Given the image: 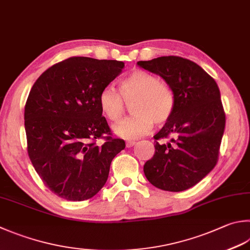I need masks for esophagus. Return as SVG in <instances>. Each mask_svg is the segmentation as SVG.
Listing matches in <instances>:
<instances>
[{
  "label": "esophagus",
  "instance_id": "esophagus-1",
  "mask_svg": "<svg viewBox=\"0 0 250 250\" xmlns=\"http://www.w3.org/2000/svg\"><path fill=\"white\" fill-rule=\"evenodd\" d=\"M135 141H133V140H130V141H127L126 143V147L127 148H130V147H133V146H135Z\"/></svg>",
  "mask_w": 250,
  "mask_h": 250
}]
</instances>
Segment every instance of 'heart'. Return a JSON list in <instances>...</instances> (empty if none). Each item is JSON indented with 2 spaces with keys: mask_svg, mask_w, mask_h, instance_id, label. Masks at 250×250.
<instances>
[{
  "mask_svg": "<svg viewBox=\"0 0 250 250\" xmlns=\"http://www.w3.org/2000/svg\"><path fill=\"white\" fill-rule=\"evenodd\" d=\"M133 116L113 126L114 133L125 139H136L147 135L153 123L163 125L171 119L176 105L172 84L159 79L154 74L136 69L120 83V92L106 86L99 95V105L107 119L120 121L127 105Z\"/></svg>",
  "mask_w": 250,
  "mask_h": 250,
  "instance_id": "1",
  "label": "heart"
}]
</instances>
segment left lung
I'll list each match as a JSON object with an SVG mask.
<instances>
[{
  "label": "left lung",
  "instance_id": "obj_1",
  "mask_svg": "<svg viewBox=\"0 0 250 250\" xmlns=\"http://www.w3.org/2000/svg\"><path fill=\"white\" fill-rule=\"evenodd\" d=\"M137 64L171 83L176 96L172 117L153 136L155 151L145 163V175L162 190H186L218 162L225 127L219 87L198 64L181 56H161Z\"/></svg>",
  "mask_w": 250,
  "mask_h": 250
}]
</instances>
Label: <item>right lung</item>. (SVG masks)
Here are the masks:
<instances>
[{
  "instance_id": "add662e5",
  "label": "right lung",
  "mask_w": 250,
  "mask_h": 250,
  "mask_svg": "<svg viewBox=\"0 0 250 250\" xmlns=\"http://www.w3.org/2000/svg\"><path fill=\"white\" fill-rule=\"evenodd\" d=\"M123 68L121 61L73 56L46 69L31 88L25 105L28 155L61 198L83 201L97 195L112 160L125 148L99 105L101 90Z\"/></svg>"
}]
</instances>
